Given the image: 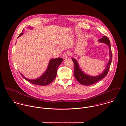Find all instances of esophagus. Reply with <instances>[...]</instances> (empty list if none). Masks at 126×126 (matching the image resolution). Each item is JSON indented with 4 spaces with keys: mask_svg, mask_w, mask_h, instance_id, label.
<instances>
[{
    "mask_svg": "<svg viewBox=\"0 0 126 126\" xmlns=\"http://www.w3.org/2000/svg\"><path fill=\"white\" fill-rule=\"evenodd\" d=\"M69 53L68 52H65L63 54V58L64 59H65L66 58H68V56H69Z\"/></svg>",
    "mask_w": 126,
    "mask_h": 126,
    "instance_id": "34e87169",
    "label": "esophagus"
}]
</instances>
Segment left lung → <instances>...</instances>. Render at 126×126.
Segmentation results:
<instances>
[{"instance_id":"left-lung-1","label":"left lung","mask_w":126,"mask_h":126,"mask_svg":"<svg viewBox=\"0 0 126 126\" xmlns=\"http://www.w3.org/2000/svg\"><path fill=\"white\" fill-rule=\"evenodd\" d=\"M99 43H104L107 45L109 47V60L107 63V65L106 66L105 69L104 70V71L100 73L99 75L93 76H90L86 74L84 71H83L80 67V66L77 61L74 58H72V61L74 62L75 69L74 70V74L75 77L77 80L81 84L83 85H91L93 84L96 83L102 79L104 78L107 74H108V71L109 70V68L111 64V60H112V53L110 47V44L109 39L106 36H103L101 39H100L98 40Z\"/></svg>"}]
</instances>
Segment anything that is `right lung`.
Masks as SVG:
<instances>
[{
    "instance_id": "obj_1",
    "label": "right lung",
    "mask_w": 126,
    "mask_h": 126,
    "mask_svg": "<svg viewBox=\"0 0 126 126\" xmlns=\"http://www.w3.org/2000/svg\"><path fill=\"white\" fill-rule=\"evenodd\" d=\"M29 28L31 29H33L32 27H29ZM24 31V30H23L22 32H23ZM23 34V33H21L18 36V38L22 36ZM63 61V59L60 58L50 59L46 70L43 73L40 77L35 79H28L26 78L22 74H21L20 72V73L21 75L27 81L35 85L46 86L51 83L55 79L57 75L58 67L61 64Z\"/></svg>"
}]
</instances>
